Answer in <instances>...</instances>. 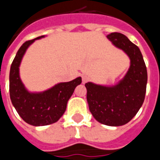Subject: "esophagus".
<instances>
[{
	"instance_id": "esophagus-1",
	"label": "esophagus",
	"mask_w": 160,
	"mask_h": 160,
	"mask_svg": "<svg viewBox=\"0 0 160 160\" xmlns=\"http://www.w3.org/2000/svg\"><path fill=\"white\" fill-rule=\"evenodd\" d=\"M89 80V78L88 76H82V83H86Z\"/></svg>"
}]
</instances>
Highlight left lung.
<instances>
[{
    "instance_id": "1",
    "label": "left lung",
    "mask_w": 160,
    "mask_h": 160,
    "mask_svg": "<svg viewBox=\"0 0 160 160\" xmlns=\"http://www.w3.org/2000/svg\"><path fill=\"white\" fill-rule=\"evenodd\" d=\"M114 46L130 58V67L122 80L114 86L87 82L89 111L98 122L118 127L127 124L140 110L147 90V71L139 47L120 32L107 36Z\"/></svg>"
}]
</instances>
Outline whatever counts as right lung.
I'll use <instances>...</instances> for the list:
<instances>
[{
  "mask_svg": "<svg viewBox=\"0 0 160 160\" xmlns=\"http://www.w3.org/2000/svg\"><path fill=\"white\" fill-rule=\"evenodd\" d=\"M38 38L28 40L20 46L11 64L9 74L10 99L13 107L25 122L32 126H46L55 123L64 114L68 100L76 87L82 82L78 78L67 82H60L46 91L31 93L25 88L20 78V62L29 46Z\"/></svg>",
  "mask_w": 160,
  "mask_h": 160,
  "instance_id": "add662e5",
  "label": "right lung"
}]
</instances>
